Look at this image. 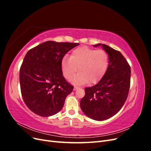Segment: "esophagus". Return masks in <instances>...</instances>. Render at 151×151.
<instances>
[{
	"label": "esophagus",
	"mask_w": 151,
	"mask_h": 151,
	"mask_svg": "<svg viewBox=\"0 0 151 151\" xmlns=\"http://www.w3.org/2000/svg\"><path fill=\"white\" fill-rule=\"evenodd\" d=\"M77 89H79V87H77V86H74V91H76V90H77Z\"/></svg>",
	"instance_id": "esophagus-1"
}]
</instances>
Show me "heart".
<instances>
[{
	"label": "heart",
	"mask_w": 151,
	"mask_h": 151,
	"mask_svg": "<svg viewBox=\"0 0 151 151\" xmlns=\"http://www.w3.org/2000/svg\"><path fill=\"white\" fill-rule=\"evenodd\" d=\"M108 62V56L104 50L82 47L73 50L70 57L63 58L61 65L63 76L66 79H70L78 67L79 73L73 79V83L93 84L98 83L104 75Z\"/></svg>",
	"instance_id": "b5f03b06"
}]
</instances>
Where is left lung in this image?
Returning a JSON list of instances; mask_svg holds the SVG:
<instances>
[{"mask_svg": "<svg viewBox=\"0 0 151 151\" xmlns=\"http://www.w3.org/2000/svg\"><path fill=\"white\" fill-rule=\"evenodd\" d=\"M108 55V67L98 83L85 88L82 111L91 119L103 121L120 110L127 98L130 84V67L122 54L106 45L99 43Z\"/></svg>", "mask_w": 151, "mask_h": 151, "instance_id": "obj_1", "label": "left lung"}]
</instances>
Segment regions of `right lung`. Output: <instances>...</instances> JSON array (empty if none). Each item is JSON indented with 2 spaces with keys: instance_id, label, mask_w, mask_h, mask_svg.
<instances>
[{
  "instance_id": "obj_1",
  "label": "right lung",
  "mask_w": 151,
  "mask_h": 151,
  "mask_svg": "<svg viewBox=\"0 0 151 151\" xmlns=\"http://www.w3.org/2000/svg\"><path fill=\"white\" fill-rule=\"evenodd\" d=\"M79 45L48 41L27 52L20 68L19 81L22 99L31 111L48 117L61 110L74 88L63 76L62 61Z\"/></svg>"
}]
</instances>
